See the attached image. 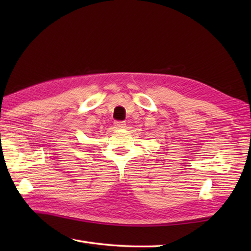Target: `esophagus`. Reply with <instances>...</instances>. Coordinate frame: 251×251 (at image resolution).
Instances as JSON below:
<instances>
[{
  "label": "esophagus",
  "instance_id": "esophagus-1",
  "mask_svg": "<svg viewBox=\"0 0 251 251\" xmlns=\"http://www.w3.org/2000/svg\"><path fill=\"white\" fill-rule=\"evenodd\" d=\"M115 127H116V128H125V127H126V123H125L124 121L115 122Z\"/></svg>",
  "mask_w": 251,
  "mask_h": 251
}]
</instances>
